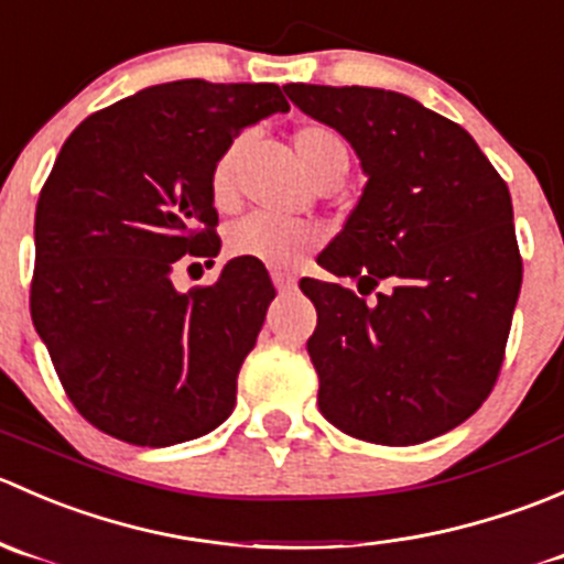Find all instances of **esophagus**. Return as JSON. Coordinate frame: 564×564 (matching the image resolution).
I'll use <instances>...</instances> for the list:
<instances>
[{
	"label": "esophagus",
	"mask_w": 564,
	"mask_h": 564,
	"mask_svg": "<svg viewBox=\"0 0 564 564\" xmlns=\"http://www.w3.org/2000/svg\"><path fill=\"white\" fill-rule=\"evenodd\" d=\"M271 280H274V288L280 290V293H288V290L295 288V276L290 274V271L274 269V271H271Z\"/></svg>",
	"instance_id": "obj_1"
}]
</instances>
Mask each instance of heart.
Returning a JSON list of instances; mask_svg holds the SVG:
<instances>
[{"label":"heart","mask_w":564,"mask_h":564,"mask_svg":"<svg viewBox=\"0 0 564 564\" xmlns=\"http://www.w3.org/2000/svg\"><path fill=\"white\" fill-rule=\"evenodd\" d=\"M243 139H236L216 159L210 172V194L219 208H227L236 199V166L241 159ZM293 150L299 164L310 175V181H321L328 172L348 170V142L328 126H304L293 133ZM315 236L306 227L293 221L274 219L265 214H252L236 221L227 232V252L232 258L260 260L265 265H290L310 252Z\"/></svg>","instance_id":"obj_1"}]
</instances>
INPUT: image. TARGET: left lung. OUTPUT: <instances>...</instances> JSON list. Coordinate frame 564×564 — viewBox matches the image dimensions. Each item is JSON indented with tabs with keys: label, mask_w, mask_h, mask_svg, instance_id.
I'll return each instance as SVG.
<instances>
[{
	"label": "left lung",
	"mask_w": 564,
	"mask_h": 564,
	"mask_svg": "<svg viewBox=\"0 0 564 564\" xmlns=\"http://www.w3.org/2000/svg\"><path fill=\"white\" fill-rule=\"evenodd\" d=\"M304 115L348 139L367 175L317 263L359 280H301L317 310L306 350L321 414L361 442L409 447L482 405L521 293L507 183L469 131L378 87L288 85Z\"/></svg>",
	"instance_id": "obj_1"
}]
</instances>
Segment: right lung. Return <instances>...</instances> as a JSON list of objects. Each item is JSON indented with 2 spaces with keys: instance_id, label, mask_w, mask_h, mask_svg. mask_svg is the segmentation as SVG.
<instances>
[{
  "instance_id": "right-lung-1",
  "label": "right lung",
  "mask_w": 564,
  "mask_h": 564,
  "mask_svg": "<svg viewBox=\"0 0 564 564\" xmlns=\"http://www.w3.org/2000/svg\"><path fill=\"white\" fill-rule=\"evenodd\" d=\"M276 85L181 79L87 117L59 150L35 210L30 310L70 403L137 447H170L236 409L243 359L274 284L232 258L181 293L175 265L219 254L210 172L232 137L288 111Z\"/></svg>"
}]
</instances>
